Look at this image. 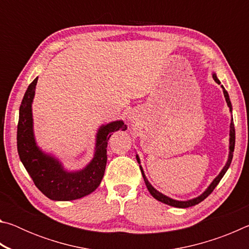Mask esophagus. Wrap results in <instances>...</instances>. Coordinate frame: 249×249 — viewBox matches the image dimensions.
Returning a JSON list of instances; mask_svg holds the SVG:
<instances>
[{
	"label": "esophagus",
	"instance_id": "1",
	"mask_svg": "<svg viewBox=\"0 0 249 249\" xmlns=\"http://www.w3.org/2000/svg\"><path fill=\"white\" fill-rule=\"evenodd\" d=\"M129 120H130V121H134V120H135V116H134L133 113H132V114H129Z\"/></svg>",
	"mask_w": 249,
	"mask_h": 249
}]
</instances>
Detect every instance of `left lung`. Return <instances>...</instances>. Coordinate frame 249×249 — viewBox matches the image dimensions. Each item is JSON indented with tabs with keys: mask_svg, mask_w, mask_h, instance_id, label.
Instances as JSON below:
<instances>
[{
	"mask_svg": "<svg viewBox=\"0 0 249 249\" xmlns=\"http://www.w3.org/2000/svg\"><path fill=\"white\" fill-rule=\"evenodd\" d=\"M213 79L215 80L216 83H218V84L221 83L220 80H218V79L216 78L215 74H213ZM222 88H223V92H224V96H225L226 103H227V105H229L230 111L231 112V101H230L229 93H227V91L224 89V87L222 86ZM230 136H231V137H230V156H229V160H227L226 165H225L224 168H223V170L221 171V174L218 175V176L216 177V178L213 180V182L210 184V187H209L208 189H206V190H205L203 193H202V195H201L200 196L196 197V199L189 200V201H177V200H174V199H170V197L163 196L162 193L158 192V191L156 190V189L153 187V185H151V184L148 182V180L146 179V177H145V175H144V171H142V167H141L142 178H144V181H145V183H146V187H147V189H148V191L150 192V195L153 196L156 200L162 202V203L168 204V205H171V206H176V208H182V209H183V208H190V206H193V205H196V204H199L200 202H202L204 199H206V197H208V196L211 195V193L213 192L214 189H215V187L218 184V182H220L221 179L223 178V176L225 175V172L227 171V169H229V167H230V165H231V159H233V151H234V148H235V127H234L233 117H231ZM136 158H137V161L140 162V158H138V156H136Z\"/></svg>",
	"mask_w": 249,
	"mask_h": 249,
	"instance_id": "obj_1",
	"label": "left lung"
}]
</instances>
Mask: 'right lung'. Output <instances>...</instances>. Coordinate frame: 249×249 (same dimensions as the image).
Here are the masks:
<instances>
[{
	"instance_id": "obj_1",
	"label": "right lung",
	"mask_w": 249,
	"mask_h": 249,
	"mask_svg": "<svg viewBox=\"0 0 249 249\" xmlns=\"http://www.w3.org/2000/svg\"><path fill=\"white\" fill-rule=\"evenodd\" d=\"M37 79L28 86L19 107L18 124L19 159L36 187L50 200L80 199L93 192L101 183L107 166V147L111 135L116 130H125L127 127L123 121L112 122L102 126L96 136L95 155L92 161L81 171L67 172L58 160L41 153L34 140L32 102Z\"/></svg>"
}]
</instances>
